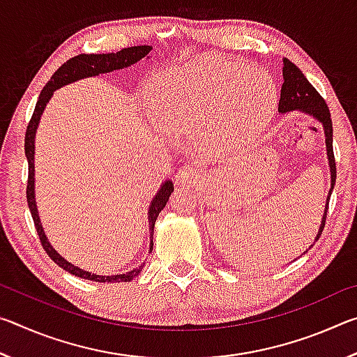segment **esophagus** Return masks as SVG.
Masks as SVG:
<instances>
[{"label": "esophagus", "instance_id": "obj_1", "mask_svg": "<svg viewBox=\"0 0 357 357\" xmlns=\"http://www.w3.org/2000/svg\"><path fill=\"white\" fill-rule=\"evenodd\" d=\"M198 170L192 165H184L181 167L178 173H176V183L178 184H190L192 181H195L198 178Z\"/></svg>", "mask_w": 357, "mask_h": 357}]
</instances>
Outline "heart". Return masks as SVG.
Returning a JSON list of instances; mask_svg holds the SVG:
<instances>
[{"instance_id":"b5f03b06","label":"heart","mask_w":357,"mask_h":357,"mask_svg":"<svg viewBox=\"0 0 357 357\" xmlns=\"http://www.w3.org/2000/svg\"><path fill=\"white\" fill-rule=\"evenodd\" d=\"M238 63L202 58L179 68L159 72L149 83L151 108L160 121L178 128L200 126L209 118L214 138L228 142L236 137L231 123V91L238 84L236 110L255 118L252 130L268 123L277 91L268 72L253 66L241 71Z\"/></svg>"}]
</instances>
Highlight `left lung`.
Returning a JSON list of instances; mask_svg holds the SVG:
<instances>
[{"instance_id": "1", "label": "left lung", "mask_w": 357, "mask_h": 357, "mask_svg": "<svg viewBox=\"0 0 357 357\" xmlns=\"http://www.w3.org/2000/svg\"><path fill=\"white\" fill-rule=\"evenodd\" d=\"M291 110H301V112L309 113L313 118L321 121L324 126L326 146H328V157H329V165H331V190L328 197V203H329L331 193H332V189H334L335 178H337L334 148H332V119H331L329 107L321 96H319L317 89L312 86V83L304 77V74H302L298 66L293 64L289 59L285 58L283 59V84H282V93H280L279 112L287 113ZM328 208L329 204H326L321 227H319L317 239L321 236L323 233L326 217H328Z\"/></svg>"}]
</instances>
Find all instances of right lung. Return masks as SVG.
<instances>
[{
  "instance_id": "add662e5",
  "label": "right lung",
  "mask_w": 357,
  "mask_h": 357,
  "mask_svg": "<svg viewBox=\"0 0 357 357\" xmlns=\"http://www.w3.org/2000/svg\"><path fill=\"white\" fill-rule=\"evenodd\" d=\"M151 45H137V47H128L123 48L116 53H104V55H77L74 58H70L66 61L61 68H59L55 74L52 75L50 80L47 82V84L42 89V93L38 99V104H36V108L33 112V116L29 119L28 128H26V134H25V154L28 159V183H26V202L29 211H31L33 220H34V227L38 229L40 244L44 247V250L47 252V255L50 257L53 261H55L58 266H61L63 269L68 271V273L74 274L77 277H82V279L86 280H94V282H129L134 279L135 275L140 273V268L135 271H130V273L126 274H119V275H96L91 273H86L77 266L70 264L69 261L59 255V253L53 249L45 238L44 229H42L40 225V219L38 215V208H36V200H34V135H36V129H38L40 114L44 112V108L47 105V102L50 100L53 96V91L58 88L64 86V84L72 83L75 80H80V78L84 77H93V75H99V74H107V72L112 70H118L123 68H128V66L134 64L137 61H140L142 58H144L151 52ZM173 192V183L172 181H167V183L160 187V190L157 192V195L153 202H151L149 206V229L154 231V223L157 215L162 209L165 208V204L168 202ZM151 249H153V241H151Z\"/></svg>"
}]
</instances>
